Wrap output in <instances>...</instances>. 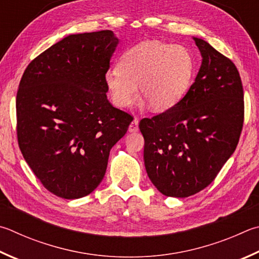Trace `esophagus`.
Segmentation results:
<instances>
[{"label":"esophagus","mask_w":259,"mask_h":259,"mask_svg":"<svg viewBox=\"0 0 259 259\" xmlns=\"http://www.w3.org/2000/svg\"><path fill=\"white\" fill-rule=\"evenodd\" d=\"M138 123H139L138 119H135L133 122H131L129 125V133H137V131L139 130Z\"/></svg>","instance_id":"1"}]
</instances>
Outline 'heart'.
Here are the masks:
<instances>
[{"label": "heart", "instance_id": "heart-1", "mask_svg": "<svg viewBox=\"0 0 259 259\" xmlns=\"http://www.w3.org/2000/svg\"><path fill=\"white\" fill-rule=\"evenodd\" d=\"M195 73L194 56L181 45L161 40L142 41L121 55L119 69L104 74L111 101L126 109L140 94L156 112L166 111L186 95Z\"/></svg>", "mask_w": 259, "mask_h": 259}]
</instances>
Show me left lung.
Segmentation results:
<instances>
[{
    "instance_id": "1",
    "label": "left lung",
    "mask_w": 259,
    "mask_h": 259,
    "mask_svg": "<svg viewBox=\"0 0 259 259\" xmlns=\"http://www.w3.org/2000/svg\"><path fill=\"white\" fill-rule=\"evenodd\" d=\"M201 65L182 100L139 129L147 175L159 192L185 198L213 182L233 154L243 125V89L231 60L194 37Z\"/></svg>"
}]
</instances>
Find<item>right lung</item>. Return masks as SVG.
Masks as SVG:
<instances>
[{"label": "right lung", "instance_id": "right-lung-1", "mask_svg": "<svg viewBox=\"0 0 259 259\" xmlns=\"http://www.w3.org/2000/svg\"><path fill=\"white\" fill-rule=\"evenodd\" d=\"M113 31L69 35L28 64L17 93L23 158L46 189L77 199L96 189L134 117L106 96Z\"/></svg>", "mask_w": 259, "mask_h": 259}]
</instances>
